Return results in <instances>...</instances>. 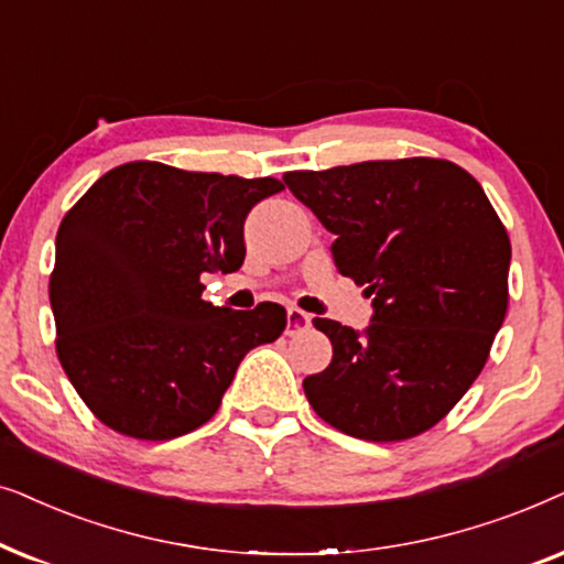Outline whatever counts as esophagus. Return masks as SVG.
I'll return each mask as SVG.
<instances>
[{
    "instance_id": "esophagus-1",
    "label": "esophagus",
    "mask_w": 564,
    "mask_h": 564,
    "mask_svg": "<svg viewBox=\"0 0 564 564\" xmlns=\"http://www.w3.org/2000/svg\"><path fill=\"white\" fill-rule=\"evenodd\" d=\"M312 325V317L302 310H296V306H291L289 314H286V335L294 337V335H302L310 329Z\"/></svg>"
}]
</instances>
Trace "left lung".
<instances>
[{
	"label": "left lung",
	"instance_id": "8db88e82",
	"mask_svg": "<svg viewBox=\"0 0 564 564\" xmlns=\"http://www.w3.org/2000/svg\"><path fill=\"white\" fill-rule=\"evenodd\" d=\"M283 180L337 237V270L373 296L364 333L314 317L333 360L304 379L306 400L352 438L425 433L475 384L506 319L510 239L482 185L431 156Z\"/></svg>",
	"mask_w": 564,
	"mask_h": 564
}]
</instances>
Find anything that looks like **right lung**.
Masks as SVG:
<instances>
[{
    "instance_id": "add662e5",
    "label": "right lung",
    "mask_w": 564,
    "mask_h": 564,
    "mask_svg": "<svg viewBox=\"0 0 564 564\" xmlns=\"http://www.w3.org/2000/svg\"><path fill=\"white\" fill-rule=\"evenodd\" d=\"M281 191L275 177L129 162L64 216L48 283L56 352L100 423L139 441L191 433L247 352L281 337V304L235 312L200 299V275L242 268L247 214Z\"/></svg>"
}]
</instances>
